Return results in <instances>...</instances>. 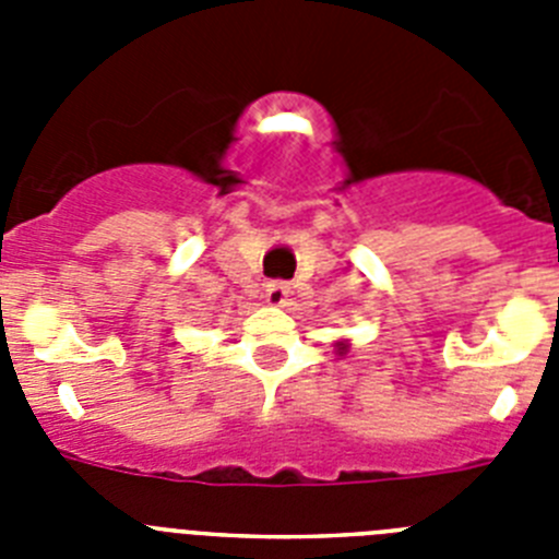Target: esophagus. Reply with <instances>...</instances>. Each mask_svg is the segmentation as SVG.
Instances as JSON below:
<instances>
[{"label": "esophagus", "mask_w": 559, "mask_h": 559, "mask_svg": "<svg viewBox=\"0 0 559 559\" xmlns=\"http://www.w3.org/2000/svg\"><path fill=\"white\" fill-rule=\"evenodd\" d=\"M288 296H290V285L283 283V280H274V283L265 285V302L269 305H285L288 302Z\"/></svg>", "instance_id": "34e87169"}]
</instances>
